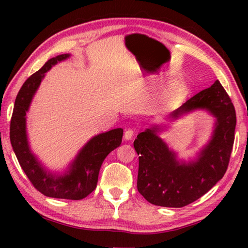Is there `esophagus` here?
Instances as JSON below:
<instances>
[{
  "label": "esophagus",
  "mask_w": 248,
  "mask_h": 248,
  "mask_svg": "<svg viewBox=\"0 0 248 248\" xmlns=\"http://www.w3.org/2000/svg\"><path fill=\"white\" fill-rule=\"evenodd\" d=\"M133 130L132 129H127L125 130V132H124V139L125 140H131L132 139V137H133Z\"/></svg>",
  "instance_id": "1"
}]
</instances>
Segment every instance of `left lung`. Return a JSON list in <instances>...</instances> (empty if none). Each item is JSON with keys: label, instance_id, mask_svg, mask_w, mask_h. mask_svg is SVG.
<instances>
[{"label": "left lung", "instance_id": "8db88e82", "mask_svg": "<svg viewBox=\"0 0 248 248\" xmlns=\"http://www.w3.org/2000/svg\"><path fill=\"white\" fill-rule=\"evenodd\" d=\"M204 109L216 117L211 140L195 161L183 162L157 136L159 125L138 134L133 145L139 155L137 187L150 203L182 208L208 192L228 170L234 143L236 114L219 81L199 92L170 116L177 119L187 112Z\"/></svg>", "mask_w": 248, "mask_h": 248}]
</instances>
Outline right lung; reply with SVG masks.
<instances>
[{"mask_svg": "<svg viewBox=\"0 0 248 248\" xmlns=\"http://www.w3.org/2000/svg\"><path fill=\"white\" fill-rule=\"evenodd\" d=\"M69 57L70 54L66 53L51 58L43 68L25 81L15 99L10 139L19 165L37 190L51 198L81 200L96 188L100 166L107 155L120 145L124 130L117 128L92 138L79 151L70 164L69 170L63 175L52 174L44 169L31 153L26 132V112L33 95L45 78V73L48 72L52 65Z\"/></svg>", "mask_w": 248, "mask_h": 248, "instance_id": "right-lung-1", "label": "right lung"}]
</instances>
